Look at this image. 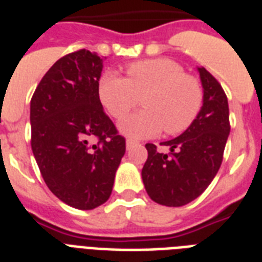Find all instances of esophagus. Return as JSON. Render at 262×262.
Segmentation results:
<instances>
[{"label":"esophagus","instance_id":"esophagus-1","mask_svg":"<svg viewBox=\"0 0 262 262\" xmlns=\"http://www.w3.org/2000/svg\"><path fill=\"white\" fill-rule=\"evenodd\" d=\"M135 144H136V141L135 140H126V149H132V148L135 147Z\"/></svg>","mask_w":262,"mask_h":262}]
</instances>
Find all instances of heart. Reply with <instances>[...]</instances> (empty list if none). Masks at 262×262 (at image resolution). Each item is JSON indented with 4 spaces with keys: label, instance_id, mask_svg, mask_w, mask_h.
Listing matches in <instances>:
<instances>
[{
    "label": "heart",
    "instance_id": "1",
    "mask_svg": "<svg viewBox=\"0 0 262 262\" xmlns=\"http://www.w3.org/2000/svg\"><path fill=\"white\" fill-rule=\"evenodd\" d=\"M126 75L125 79L108 72L99 83L100 102L115 119L125 118L143 99L145 110L119 125L123 135L149 139L164 129L174 136L194 122L203 106V85L182 65L168 58L144 59L130 63Z\"/></svg>",
    "mask_w": 262,
    "mask_h": 262
}]
</instances>
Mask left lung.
Here are the masks:
<instances>
[{
	"label": "left lung",
	"instance_id": "obj_1",
	"mask_svg": "<svg viewBox=\"0 0 262 262\" xmlns=\"http://www.w3.org/2000/svg\"><path fill=\"white\" fill-rule=\"evenodd\" d=\"M199 72L204 100L194 122L181 136L162 143L170 147L168 154H160L155 144H145L144 186L155 203L166 207L189 204L209 186L223 162L230 135L224 90L205 68H199Z\"/></svg>",
	"mask_w": 262,
	"mask_h": 262
}]
</instances>
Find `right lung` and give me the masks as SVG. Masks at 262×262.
Returning a JSON list of instances; mask_svg holds the SVG:
<instances>
[{"instance_id": "right-lung-1", "label": "right lung", "mask_w": 262, "mask_h": 262, "mask_svg": "<svg viewBox=\"0 0 262 262\" xmlns=\"http://www.w3.org/2000/svg\"><path fill=\"white\" fill-rule=\"evenodd\" d=\"M103 57L81 49L63 55L31 99V147L47 187L77 209L108 200L126 151L99 99Z\"/></svg>"}]
</instances>
